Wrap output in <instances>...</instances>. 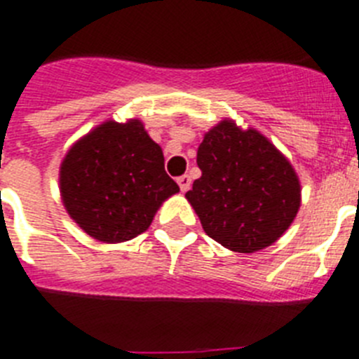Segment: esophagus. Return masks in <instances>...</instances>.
<instances>
[{
	"instance_id": "34e87169",
	"label": "esophagus",
	"mask_w": 359,
	"mask_h": 359,
	"mask_svg": "<svg viewBox=\"0 0 359 359\" xmlns=\"http://www.w3.org/2000/svg\"><path fill=\"white\" fill-rule=\"evenodd\" d=\"M177 182H179L180 191H182V193H186L189 188H191V177H189V175L179 177V179H177Z\"/></svg>"
}]
</instances>
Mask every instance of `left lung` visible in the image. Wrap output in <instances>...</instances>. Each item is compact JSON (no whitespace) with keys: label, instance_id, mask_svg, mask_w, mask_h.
<instances>
[{"label":"left lung","instance_id":"8db88e82","mask_svg":"<svg viewBox=\"0 0 359 359\" xmlns=\"http://www.w3.org/2000/svg\"><path fill=\"white\" fill-rule=\"evenodd\" d=\"M202 177L186 198L205 235L236 253L269 248L287 231L302 204L294 168L266 135L222 119L197 151Z\"/></svg>","mask_w":359,"mask_h":359}]
</instances>
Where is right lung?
Segmentation results:
<instances>
[{"label": "right lung", "mask_w": 359, "mask_h": 359, "mask_svg": "<svg viewBox=\"0 0 359 359\" xmlns=\"http://www.w3.org/2000/svg\"><path fill=\"white\" fill-rule=\"evenodd\" d=\"M59 193L86 235L119 244L144 233L179 186L141 119H110L70 146L59 166Z\"/></svg>", "instance_id": "add662e5"}]
</instances>
